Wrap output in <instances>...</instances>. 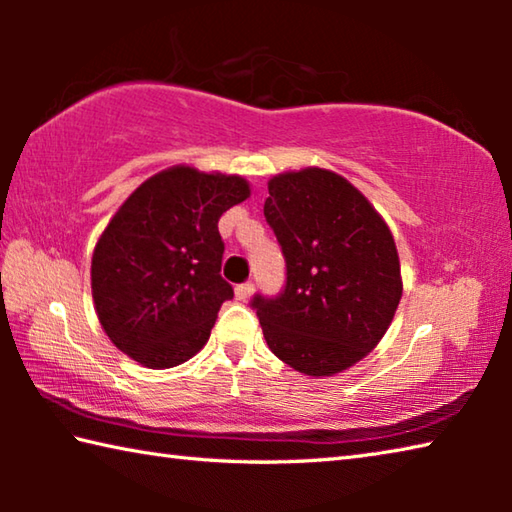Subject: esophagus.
I'll list each match as a JSON object with an SVG mask.
<instances>
[{
  "label": "esophagus",
  "mask_w": 512,
  "mask_h": 512,
  "mask_svg": "<svg viewBox=\"0 0 512 512\" xmlns=\"http://www.w3.org/2000/svg\"><path fill=\"white\" fill-rule=\"evenodd\" d=\"M253 282H244V284H237L235 287V296L239 298V300H248L250 296H253Z\"/></svg>",
  "instance_id": "34e87169"
}]
</instances>
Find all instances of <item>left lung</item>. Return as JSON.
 Listing matches in <instances>:
<instances>
[{
	"label": "left lung",
	"instance_id": "1",
	"mask_svg": "<svg viewBox=\"0 0 512 512\" xmlns=\"http://www.w3.org/2000/svg\"><path fill=\"white\" fill-rule=\"evenodd\" d=\"M264 216L287 262L280 296L253 298L268 348L309 377L348 370L377 348L400 305L391 230L357 187L320 167L268 180Z\"/></svg>",
	"mask_w": 512,
	"mask_h": 512
}]
</instances>
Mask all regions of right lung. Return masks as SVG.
<instances>
[{"label":"right lung","instance_id":"obj_1","mask_svg":"<svg viewBox=\"0 0 512 512\" xmlns=\"http://www.w3.org/2000/svg\"><path fill=\"white\" fill-rule=\"evenodd\" d=\"M246 178L176 164L135 189L94 246L92 298L108 339L146 368L192 359L235 291L221 277L219 219Z\"/></svg>","mask_w":512,"mask_h":512}]
</instances>
